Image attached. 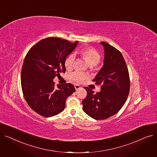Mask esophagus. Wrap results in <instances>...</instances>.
I'll return each instance as SVG.
<instances>
[{"label":"esophagus","instance_id":"obj_1","mask_svg":"<svg viewBox=\"0 0 157 157\" xmlns=\"http://www.w3.org/2000/svg\"><path fill=\"white\" fill-rule=\"evenodd\" d=\"M74 87H75L76 90H79V89H80L81 88V86L80 85H74Z\"/></svg>","mask_w":157,"mask_h":157}]
</instances>
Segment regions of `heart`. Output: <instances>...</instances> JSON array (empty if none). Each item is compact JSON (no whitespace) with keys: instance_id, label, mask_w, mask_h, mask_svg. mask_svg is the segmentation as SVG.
<instances>
[{"instance_id":"obj_1","label":"heart","mask_w":157,"mask_h":157,"mask_svg":"<svg viewBox=\"0 0 157 157\" xmlns=\"http://www.w3.org/2000/svg\"><path fill=\"white\" fill-rule=\"evenodd\" d=\"M79 53L85 59L90 67L95 66L99 62L101 59L100 54L95 49L92 48H85L82 49L81 50H80ZM75 58L76 56L74 54H71L67 57V59L65 60V66L66 69L69 70L72 68ZM70 77L71 79L78 82V83L81 82L86 78L85 74L79 72H74L71 74Z\"/></svg>"}]
</instances>
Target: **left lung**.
I'll use <instances>...</instances> for the list:
<instances>
[{
  "label": "left lung",
  "instance_id": "1",
  "mask_svg": "<svg viewBox=\"0 0 157 157\" xmlns=\"http://www.w3.org/2000/svg\"><path fill=\"white\" fill-rule=\"evenodd\" d=\"M100 44L104 50V65L93 81L102 85L97 94L85 87L87 95L82 101L84 112L95 120L106 119L117 113L124 105L130 88L128 71L121 53L108 43Z\"/></svg>",
  "mask_w": 157,
  "mask_h": 157
}]
</instances>
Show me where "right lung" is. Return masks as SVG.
Listing matches in <instances>:
<instances>
[{"label": "right lung", "mask_w": 157, "mask_h": 157, "mask_svg": "<svg viewBox=\"0 0 157 157\" xmlns=\"http://www.w3.org/2000/svg\"><path fill=\"white\" fill-rule=\"evenodd\" d=\"M78 43L46 38L31 48L25 58L21 74L23 94L30 108L41 116L48 118L60 113L66 98L75 92L71 83L55 86L53 79L65 72V60Z\"/></svg>", "instance_id": "add662e5"}]
</instances>
